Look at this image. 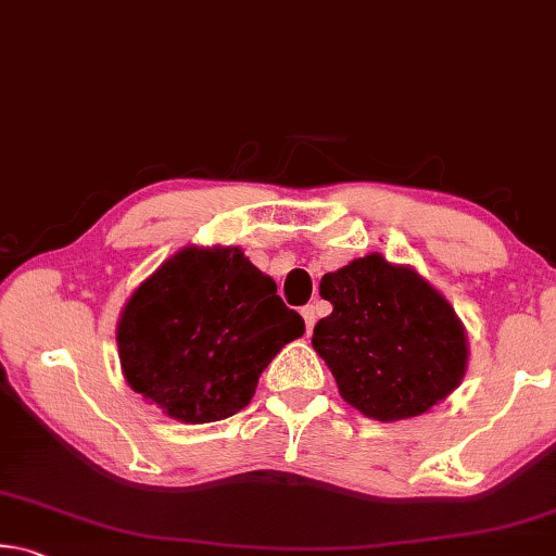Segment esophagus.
Returning a JSON list of instances; mask_svg holds the SVG:
<instances>
[{"label": "esophagus", "instance_id": "obj_1", "mask_svg": "<svg viewBox=\"0 0 556 556\" xmlns=\"http://www.w3.org/2000/svg\"><path fill=\"white\" fill-rule=\"evenodd\" d=\"M301 316H304L306 333H312L314 331V324H316V308L314 306H304V308H301Z\"/></svg>", "mask_w": 556, "mask_h": 556}]
</instances>
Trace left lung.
I'll return each instance as SVG.
<instances>
[{
    "instance_id": "1",
    "label": "left lung",
    "mask_w": 556,
    "mask_h": 556,
    "mask_svg": "<svg viewBox=\"0 0 556 556\" xmlns=\"http://www.w3.org/2000/svg\"><path fill=\"white\" fill-rule=\"evenodd\" d=\"M321 296L333 312L316 324L312 345L341 397L365 417H417L464 380V326L412 267L390 265L372 252L324 275Z\"/></svg>"
}]
</instances>
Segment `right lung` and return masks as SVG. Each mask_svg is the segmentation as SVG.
Wrapping results in <instances>:
<instances>
[{
	"mask_svg": "<svg viewBox=\"0 0 556 556\" xmlns=\"http://www.w3.org/2000/svg\"><path fill=\"white\" fill-rule=\"evenodd\" d=\"M304 318L238 248H184L129 296L117 324L129 388L172 419L208 425L248 407Z\"/></svg>",
	"mask_w": 556,
	"mask_h": 556,
	"instance_id": "1",
	"label": "right lung"
}]
</instances>
